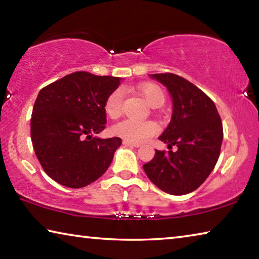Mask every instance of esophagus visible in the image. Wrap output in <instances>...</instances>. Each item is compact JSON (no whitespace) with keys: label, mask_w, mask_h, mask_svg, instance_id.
Segmentation results:
<instances>
[{"label":"esophagus","mask_w":259,"mask_h":259,"mask_svg":"<svg viewBox=\"0 0 259 259\" xmlns=\"http://www.w3.org/2000/svg\"><path fill=\"white\" fill-rule=\"evenodd\" d=\"M123 145L124 146H130V147H139L140 144L138 143H131V142H126V140H123Z\"/></svg>","instance_id":"esophagus-1"}]
</instances>
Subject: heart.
Wrapping results in <instances>:
<instances>
[{
  "instance_id": "1",
  "label": "heart",
  "mask_w": 259,
  "mask_h": 259,
  "mask_svg": "<svg viewBox=\"0 0 259 259\" xmlns=\"http://www.w3.org/2000/svg\"><path fill=\"white\" fill-rule=\"evenodd\" d=\"M140 94L151 107L161 106L164 102V95L159 87L153 84H145L139 88ZM122 103H123V90L115 89L105 102V112L112 119L119 117L122 111ZM157 125L154 122H139L136 120H124L114 125L113 134L123 138L126 142L143 143L151 136L157 133Z\"/></svg>"
}]
</instances>
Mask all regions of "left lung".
<instances>
[{"label":"left lung","mask_w":259,"mask_h":259,"mask_svg":"<svg viewBox=\"0 0 259 259\" xmlns=\"http://www.w3.org/2000/svg\"><path fill=\"white\" fill-rule=\"evenodd\" d=\"M169 91L172 115L159 139L170 151H155L144 164L150 181L165 193L195 191L216 165L223 142V124L216 105L203 91L176 74H150ZM176 145L178 151L171 147Z\"/></svg>","instance_id":"1"}]
</instances>
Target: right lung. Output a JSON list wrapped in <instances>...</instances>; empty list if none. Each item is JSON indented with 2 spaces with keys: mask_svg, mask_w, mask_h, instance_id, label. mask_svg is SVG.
Returning a JSON list of instances; mask_svg holds the SVG:
<instances>
[{
  "mask_svg": "<svg viewBox=\"0 0 259 259\" xmlns=\"http://www.w3.org/2000/svg\"><path fill=\"white\" fill-rule=\"evenodd\" d=\"M121 80L76 72L38 93L30 119L33 148L48 176L60 185L84 187L111 165L121 138L94 135L105 129V102Z\"/></svg>",
  "mask_w": 259,
  "mask_h": 259,
  "instance_id": "add662e5",
  "label": "right lung"
}]
</instances>
